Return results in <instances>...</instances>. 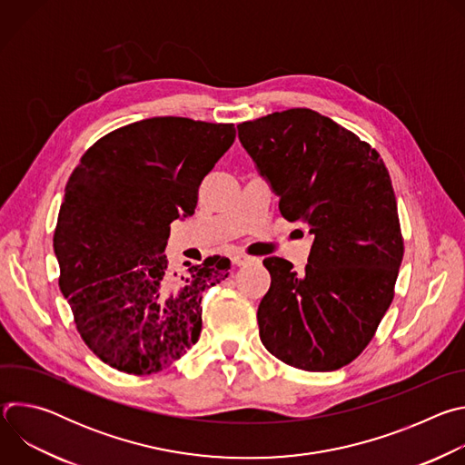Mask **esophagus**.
Instances as JSON below:
<instances>
[{
  "mask_svg": "<svg viewBox=\"0 0 465 465\" xmlns=\"http://www.w3.org/2000/svg\"><path fill=\"white\" fill-rule=\"evenodd\" d=\"M232 262L235 264V267H242V264H248V262H259V257L246 255V253H235L232 257Z\"/></svg>",
  "mask_w": 465,
  "mask_h": 465,
  "instance_id": "1",
  "label": "esophagus"
}]
</instances>
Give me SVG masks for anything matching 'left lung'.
Instances as JSON below:
<instances>
[{
	"mask_svg": "<svg viewBox=\"0 0 465 465\" xmlns=\"http://www.w3.org/2000/svg\"><path fill=\"white\" fill-rule=\"evenodd\" d=\"M237 128L282 215L314 237L303 274L287 259L262 261L271 289L257 309L261 342L289 366L339 370L373 339L403 261L388 169L370 143L309 108Z\"/></svg>",
	"mask_w": 465,
	"mask_h": 465,
	"instance_id": "obj_1",
	"label": "left lung"
}]
</instances>
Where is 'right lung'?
Returning <instances> with one entry per match:
<instances>
[{"instance_id":"right-lung-1","label":"right lung","mask_w":465,"mask_h":465,"mask_svg":"<svg viewBox=\"0 0 465 465\" xmlns=\"http://www.w3.org/2000/svg\"><path fill=\"white\" fill-rule=\"evenodd\" d=\"M233 140L232 123L151 117L103 136L72 173L53 237L58 285L84 344L112 368L162 371L201 337L203 292L228 278L230 259L174 272L163 250Z\"/></svg>"}]
</instances>
